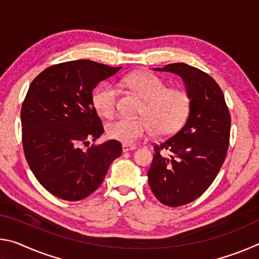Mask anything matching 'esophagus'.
Instances as JSON below:
<instances>
[{"instance_id": "obj_1", "label": "esophagus", "mask_w": 259, "mask_h": 259, "mask_svg": "<svg viewBox=\"0 0 259 259\" xmlns=\"http://www.w3.org/2000/svg\"><path fill=\"white\" fill-rule=\"evenodd\" d=\"M135 148H136V146H134V145H125V144H123V145H122V151H123V152L134 151Z\"/></svg>"}]
</instances>
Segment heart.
<instances>
[{"mask_svg": "<svg viewBox=\"0 0 259 259\" xmlns=\"http://www.w3.org/2000/svg\"><path fill=\"white\" fill-rule=\"evenodd\" d=\"M126 84L146 100L144 119H121L107 125V136L113 140L133 145L154 133L169 135L185 123L191 108V98L185 90L169 89L166 82L155 74L139 72L126 77ZM93 103L99 115L112 117L117 108V89L105 82L95 90Z\"/></svg>", "mask_w": 259, "mask_h": 259, "instance_id": "obj_1", "label": "heart"}]
</instances>
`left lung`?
<instances>
[{"mask_svg": "<svg viewBox=\"0 0 259 259\" xmlns=\"http://www.w3.org/2000/svg\"><path fill=\"white\" fill-rule=\"evenodd\" d=\"M154 69L181 76L191 98L185 124L154 145L147 172L155 198L179 207L202 195L221 170L230 145L231 114L221 87L201 69L184 63Z\"/></svg>", "mask_w": 259, "mask_h": 259, "instance_id": "obj_1", "label": "left lung"}]
</instances>
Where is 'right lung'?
Instances as JSON below:
<instances>
[{
  "label": "right lung",
  "instance_id": "1",
  "mask_svg": "<svg viewBox=\"0 0 259 259\" xmlns=\"http://www.w3.org/2000/svg\"><path fill=\"white\" fill-rule=\"evenodd\" d=\"M120 69L73 60L52 65L30 83L21 106L25 157L38 183L57 198L78 201L89 196L121 155V144L113 139L81 148L104 133L93 90Z\"/></svg>",
  "mask_w": 259,
  "mask_h": 259
}]
</instances>
